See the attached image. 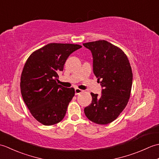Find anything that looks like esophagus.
<instances>
[{"label":"esophagus","mask_w":159,"mask_h":159,"mask_svg":"<svg viewBox=\"0 0 159 159\" xmlns=\"http://www.w3.org/2000/svg\"><path fill=\"white\" fill-rule=\"evenodd\" d=\"M74 91H75V94H76V95H78V94H80V93H81L82 92H83V90L80 89L79 88H76Z\"/></svg>","instance_id":"34e87169"}]
</instances>
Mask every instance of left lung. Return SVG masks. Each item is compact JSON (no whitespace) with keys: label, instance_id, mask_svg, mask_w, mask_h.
Returning <instances> with one entry per match:
<instances>
[{"label":"left lung","instance_id":"obj_1","mask_svg":"<svg viewBox=\"0 0 159 159\" xmlns=\"http://www.w3.org/2000/svg\"><path fill=\"white\" fill-rule=\"evenodd\" d=\"M93 57V74L100 80L101 94L91 93L92 101L84 109L94 123L107 124L119 116L129 100L133 72L126 55L105 40L83 43Z\"/></svg>","mask_w":159,"mask_h":159}]
</instances>
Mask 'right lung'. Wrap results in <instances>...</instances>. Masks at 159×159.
<instances>
[{
  "label": "right lung",
  "mask_w": 159,
  "mask_h": 159,
  "mask_svg": "<svg viewBox=\"0 0 159 159\" xmlns=\"http://www.w3.org/2000/svg\"><path fill=\"white\" fill-rule=\"evenodd\" d=\"M81 46L48 43L33 52L25 63L20 79L24 102L36 120L46 126L59 123L66 116L74 89L57 83L68 57Z\"/></svg>",
  "instance_id": "obj_1"
}]
</instances>
